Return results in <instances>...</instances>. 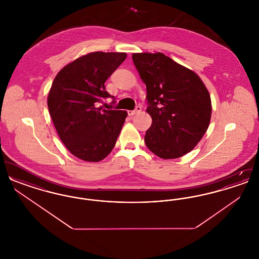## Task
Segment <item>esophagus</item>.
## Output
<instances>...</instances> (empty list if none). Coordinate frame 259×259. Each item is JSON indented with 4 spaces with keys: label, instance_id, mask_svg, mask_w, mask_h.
I'll use <instances>...</instances> for the list:
<instances>
[{
    "label": "esophagus",
    "instance_id": "obj_1",
    "mask_svg": "<svg viewBox=\"0 0 259 259\" xmlns=\"http://www.w3.org/2000/svg\"><path fill=\"white\" fill-rule=\"evenodd\" d=\"M141 111H142V108H141L140 106H138V107H136V109L134 111H128V114H129L130 116H133V115H135L136 113H139Z\"/></svg>",
    "mask_w": 259,
    "mask_h": 259
}]
</instances>
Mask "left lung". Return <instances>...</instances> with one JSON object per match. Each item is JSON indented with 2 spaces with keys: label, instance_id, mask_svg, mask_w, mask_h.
Listing matches in <instances>:
<instances>
[{
  "label": "left lung",
  "instance_id": "1",
  "mask_svg": "<svg viewBox=\"0 0 259 259\" xmlns=\"http://www.w3.org/2000/svg\"><path fill=\"white\" fill-rule=\"evenodd\" d=\"M132 59L147 85L152 123L145 143L163 159L182 157L196 147L211 115L207 87L193 71L161 52L133 53Z\"/></svg>",
  "mask_w": 259,
  "mask_h": 259
}]
</instances>
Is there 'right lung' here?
Listing matches in <instances>:
<instances>
[{"label":"right lung","mask_w":259,"mask_h":259,"mask_svg":"<svg viewBox=\"0 0 259 259\" xmlns=\"http://www.w3.org/2000/svg\"><path fill=\"white\" fill-rule=\"evenodd\" d=\"M126 56L88 53L65 66L52 82L48 96L51 119L62 143L81 160H103L115 146L127 111H108L96 104L111 97L105 82Z\"/></svg>","instance_id":"add662e5"}]
</instances>
